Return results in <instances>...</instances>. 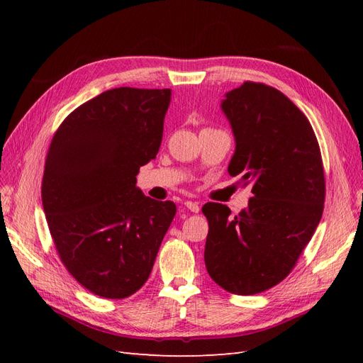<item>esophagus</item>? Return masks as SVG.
Instances as JSON below:
<instances>
[{
	"instance_id": "esophagus-1",
	"label": "esophagus",
	"mask_w": 363,
	"mask_h": 363,
	"mask_svg": "<svg viewBox=\"0 0 363 363\" xmlns=\"http://www.w3.org/2000/svg\"><path fill=\"white\" fill-rule=\"evenodd\" d=\"M184 206H186V208H188V211H191V212H194V213H199V212H200L199 203H195V201H186Z\"/></svg>"
}]
</instances>
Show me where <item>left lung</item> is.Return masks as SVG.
Instances as JSON below:
<instances>
[{"mask_svg": "<svg viewBox=\"0 0 363 363\" xmlns=\"http://www.w3.org/2000/svg\"><path fill=\"white\" fill-rule=\"evenodd\" d=\"M221 108L236 142L228 174L251 184L252 196L236 216L225 204L203 206L204 262L223 289L252 295L288 276L320 224L323 159L309 119L271 86L245 82Z\"/></svg>", "mask_w": 363, "mask_h": 363, "instance_id": "1", "label": "left lung"}]
</instances>
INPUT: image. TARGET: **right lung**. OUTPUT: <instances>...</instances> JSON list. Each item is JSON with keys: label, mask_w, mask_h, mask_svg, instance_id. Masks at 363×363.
I'll return each instance as SVG.
<instances>
[{"label": "right lung", "mask_w": 363, "mask_h": 363, "mask_svg": "<svg viewBox=\"0 0 363 363\" xmlns=\"http://www.w3.org/2000/svg\"><path fill=\"white\" fill-rule=\"evenodd\" d=\"M169 101L171 89L106 91L65 118L50 144L42 206L51 238L71 276L103 298L144 286L177 212L136 188Z\"/></svg>", "instance_id": "obj_1"}]
</instances>
